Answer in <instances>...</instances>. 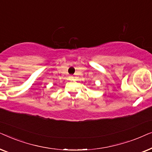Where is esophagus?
<instances>
[{
	"label": "esophagus",
	"mask_w": 152,
	"mask_h": 152,
	"mask_svg": "<svg viewBox=\"0 0 152 152\" xmlns=\"http://www.w3.org/2000/svg\"><path fill=\"white\" fill-rule=\"evenodd\" d=\"M70 77V80H73L74 77H73V76H70V77Z\"/></svg>",
	"instance_id": "1"
}]
</instances>
